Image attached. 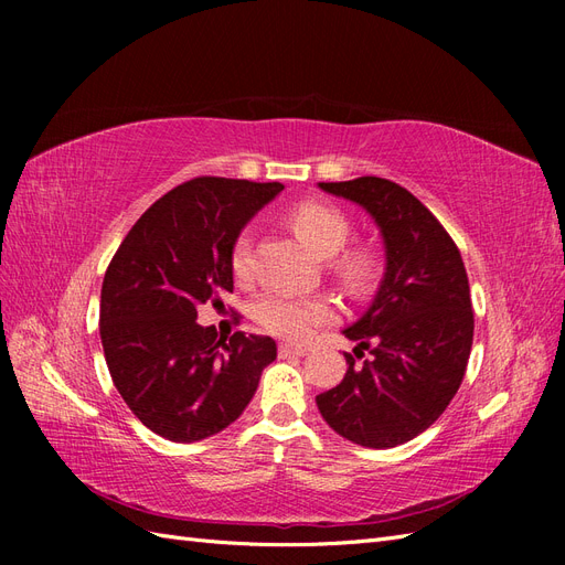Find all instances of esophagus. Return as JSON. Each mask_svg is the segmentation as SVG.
I'll return each mask as SVG.
<instances>
[{
    "label": "esophagus",
    "instance_id": "obj_1",
    "mask_svg": "<svg viewBox=\"0 0 565 565\" xmlns=\"http://www.w3.org/2000/svg\"><path fill=\"white\" fill-rule=\"evenodd\" d=\"M278 353H280V358H289V355H303L306 353V349L303 347H299V344H280L278 347Z\"/></svg>",
    "mask_w": 565,
    "mask_h": 565
}]
</instances>
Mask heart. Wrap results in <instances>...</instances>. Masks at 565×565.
Masks as SVG:
<instances>
[{
	"label": "heart",
	"mask_w": 565,
	"mask_h": 565,
	"mask_svg": "<svg viewBox=\"0 0 565 565\" xmlns=\"http://www.w3.org/2000/svg\"><path fill=\"white\" fill-rule=\"evenodd\" d=\"M289 226L297 233L299 241L318 256H332L349 241V218L334 207L320 202H301L287 214ZM233 273L241 280L249 278L252 268V241L243 233L237 237L231 252ZM337 276L341 278L351 292H365L377 280L380 259L367 247H355L344 252L337 259ZM332 303L328 297H297L285 292H270L262 297L254 306V318L264 328L278 337L303 339L313 332V328L330 320Z\"/></svg>",
	"instance_id": "heart-1"
}]
</instances>
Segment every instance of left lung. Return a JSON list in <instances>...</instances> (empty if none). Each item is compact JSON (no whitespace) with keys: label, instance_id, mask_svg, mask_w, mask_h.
I'll return each mask as SVG.
<instances>
[{"label":"left lung","instance_id":"left-lung-1","mask_svg":"<svg viewBox=\"0 0 565 565\" xmlns=\"http://www.w3.org/2000/svg\"><path fill=\"white\" fill-rule=\"evenodd\" d=\"M363 207L384 243V276L367 311L344 330L358 364L316 398L322 419L363 448H396L446 413L473 341L469 278L452 237L403 185L380 177L318 183Z\"/></svg>","mask_w":565,"mask_h":565}]
</instances>
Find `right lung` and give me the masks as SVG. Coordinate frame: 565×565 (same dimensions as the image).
Instances as JSON below:
<instances>
[{"label":"right lung","mask_w":565,"mask_h":565,"mask_svg":"<svg viewBox=\"0 0 565 565\" xmlns=\"http://www.w3.org/2000/svg\"><path fill=\"white\" fill-rule=\"evenodd\" d=\"M282 183L200 177L136 221L100 287V344L119 396L152 434L193 443L243 415L278 347L235 332L216 339L198 306L233 292L231 252Z\"/></svg>","instance_id":"right-lung-1"}]
</instances>
